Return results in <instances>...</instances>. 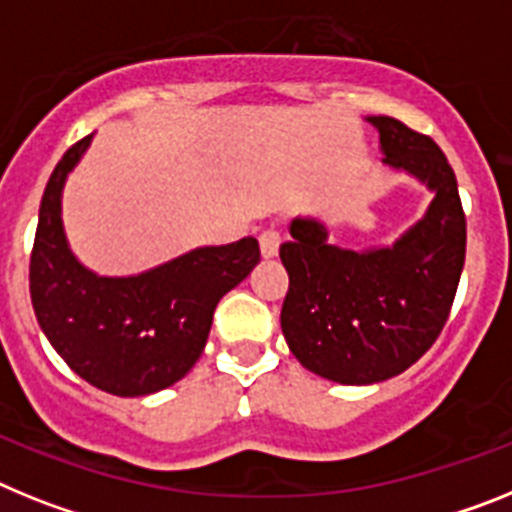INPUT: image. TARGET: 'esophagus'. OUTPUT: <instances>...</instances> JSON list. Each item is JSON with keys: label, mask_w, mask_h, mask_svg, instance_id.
I'll list each match as a JSON object with an SVG mask.
<instances>
[{"label": "esophagus", "mask_w": 512, "mask_h": 512, "mask_svg": "<svg viewBox=\"0 0 512 512\" xmlns=\"http://www.w3.org/2000/svg\"><path fill=\"white\" fill-rule=\"evenodd\" d=\"M278 247H281V234H278L275 229L262 231V234H260L262 257H275V255H278Z\"/></svg>", "instance_id": "esophagus-1"}]
</instances>
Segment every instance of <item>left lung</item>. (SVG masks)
<instances>
[{"instance_id": "8db88e82", "label": "left lung", "mask_w": 512, "mask_h": 512, "mask_svg": "<svg viewBox=\"0 0 512 512\" xmlns=\"http://www.w3.org/2000/svg\"><path fill=\"white\" fill-rule=\"evenodd\" d=\"M379 131L386 167L433 193L428 211L389 247L330 244L319 219L296 216L281 244L288 293L283 337L296 361L322 379L379 384L407 371L441 335L459 288L466 219L459 185L433 139L389 115L366 118Z\"/></svg>"}]
</instances>
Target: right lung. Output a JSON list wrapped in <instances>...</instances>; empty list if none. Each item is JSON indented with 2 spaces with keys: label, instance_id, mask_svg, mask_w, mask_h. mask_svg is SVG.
I'll return each mask as SVG.
<instances>
[{
  "label": "right lung",
  "instance_id": "1",
  "mask_svg": "<svg viewBox=\"0 0 512 512\" xmlns=\"http://www.w3.org/2000/svg\"><path fill=\"white\" fill-rule=\"evenodd\" d=\"M92 136L66 151L43 193L30 255V299L43 335L71 371L115 397L162 391L195 366L224 293L260 262L255 237L195 247L136 275H97L77 260L61 221L69 172Z\"/></svg>",
  "mask_w": 512,
  "mask_h": 512
}]
</instances>
